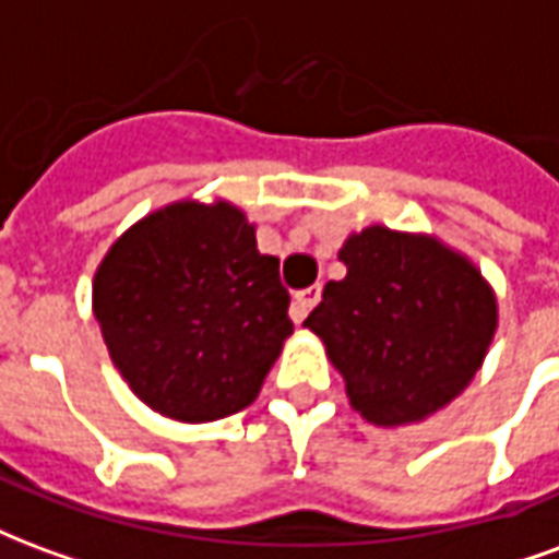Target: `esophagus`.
<instances>
[{"mask_svg": "<svg viewBox=\"0 0 559 559\" xmlns=\"http://www.w3.org/2000/svg\"><path fill=\"white\" fill-rule=\"evenodd\" d=\"M317 302H320V284L308 287V290L296 293V296H293V308H290L293 320H296V323H302L305 317H308V311H311Z\"/></svg>", "mask_w": 559, "mask_h": 559, "instance_id": "1", "label": "esophagus"}]
</instances>
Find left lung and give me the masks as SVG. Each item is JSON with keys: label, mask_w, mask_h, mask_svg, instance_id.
I'll return each instance as SVG.
<instances>
[{"label": "left lung", "mask_w": 559, "mask_h": 559, "mask_svg": "<svg viewBox=\"0 0 559 559\" xmlns=\"http://www.w3.org/2000/svg\"><path fill=\"white\" fill-rule=\"evenodd\" d=\"M341 281L305 326L344 377L350 407L380 428L416 425L464 392L500 323L479 266L431 233L371 224L350 233Z\"/></svg>", "instance_id": "8db88e82"}]
</instances>
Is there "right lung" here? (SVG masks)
I'll return each mask as SVG.
<instances>
[{
	"mask_svg": "<svg viewBox=\"0 0 559 559\" xmlns=\"http://www.w3.org/2000/svg\"><path fill=\"white\" fill-rule=\"evenodd\" d=\"M230 200H173L131 224L92 278V311L128 389L167 419L251 407L293 335L278 257Z\"/></svg>",
	"mask_w": 559,
	"mask_h": 559,
	"instance_id": "obj_1",
	"label": "right lung"
}]
</instances>
